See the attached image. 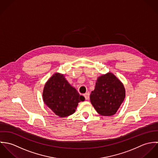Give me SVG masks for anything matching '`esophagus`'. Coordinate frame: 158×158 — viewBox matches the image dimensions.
Masks as SVG:
<instances>
[{
  "label": "esophagus",
  "mask_w": 158,
  "mask_h": 158,
  "mask_svg": "<svg viewBox=\"0 0 158 158\" xmlns=\"http://www.w3.org/2000/svg\"><path fill=\"white\" fill-rule=\"evenodd\" d=\"M84 97H85L86 100H88L89 98V92H86L84 94Z\"/></svg>",
  "instance_id": "obj_1"
}]
</instances>
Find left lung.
<instances>
[{"mask_svg": "<svg viewBox=\"0 0 158 158\" xmlns=\"http://www.w3.org/2000/svg\"><path fill=\"white\" fill-rule=\"evenodd\" d=\"M125 98L123 84L111 72L98 77L90 95L92 106L103 116H111L117 113Z\"/></svg>", "mask_w": 158, "mask_h": 158, "instance_id": "obj_1", "label": "left lung"}]
</instances>
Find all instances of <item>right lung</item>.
<instances>
[{
  "label": "right lung",
  "mask_w": 158,
  "mask_h": 158,
  "mask_svg": "<svg viewBox=\"0 0 158 158\" xmlns=\"http://www.w3.org/2000/svg\"><path fill=\"white\" fill-rule=\"evenodd\" d=\"M43 99L56 115L65 117L75 113L78 103L85 98L69 83L64 74L56 72L45 83Z\"/></svg>",
  "instance_id": "1"
}]
</instances>
